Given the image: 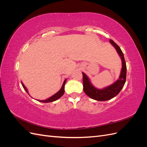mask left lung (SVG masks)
Returning a JSON list of instances; mask_svg holds the SVG:
<instances>
[{"mask_svg":"<svg viewBox=\"0 0 147 147\" xmlns=\"http://www.w3.org/2000/svg\"><path fill=\"white\" fill-rule=\"evenodd\" d=\"M110 42L116 48L117 51L119 56L121 57L122 60V70L118 80L112 84V85L107 87L103 90H98L92 85L88 77L83 72L82 73L84 92L91 99L96 100L105 101L113 98L114 97L118 94V93L121 90V89L124 85V83L126 82L127 68L123 53L119 46L112 40L110 39Z\"/></svg>","mask_w":147,"mask_h":147,"instance_id":"8db88e82","label":"left lung"}]
</instances>
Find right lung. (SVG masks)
Segmentation results:
<instances>
[{
    "label": "right lung",
    "instance_id": "1",
    "mask_svg": "<svg viewBox=\"0 0 147 147\" xmlns=\"http://www.w3.org/2000/svg\"><path fill=\"white\" fill-rule=\"evenodd\" d=\"M65 82H66V79L64 80V83H63V86H62V87H61V90H60L58 92H57V93H56V94H55V95H53V96L50 97V98H48V99H46V100H37L39 101V102H45H45H51L55 101V100H57L58 99H59L60 97H61L62 96H63V95L64 94V86H65ZM21 84H22V85H23V87L24 88V90H26V91L28 93V90H27V89H26V88L25 86L24 85V84H23V83H21ZM28 94H29V93H28Z\"/></svg>",
    "mask_w": 147,
    "mask_h": 147
}]
</instances>
